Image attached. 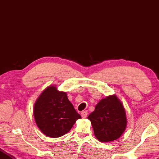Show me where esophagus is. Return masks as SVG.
Returning a JSON list of instances; mask_svg holds the SVG:
<instances>
[{
	"instance_id": "obj_1",
	"label": "esophagus",
	"mask_w": 159,
	"mask_h": 159,
	"mask_svg": "<svg viewBox=\"0 0 159 159\" xmlns=\"http://www.w3.org/2000/svg\"><path fill=\"white\" fill-rule=\"evenodd\" d=\"M87 115H88V112L86 111H84L81 112V116H82V118H86L87 116Z\"/></svg>"
}]
</instances>
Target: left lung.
<instances>
[{
	"instance_id": "left-lung-1",
	"label": "left lung",
	"mask_w": 159,
	"mask_h": 159,
	"mask_svg": "<svg viewBox=\"0 0 159 159\" xmlns=\"http://www.w3.org/2000/svg\"><path fill=\"white\" fill-rule=\"evenodd\" d=\"M94 134L102 142L115 141L121 137L127 124L125 109L116 95L102 99L89 115Z\"/></svg>"
}]
</instances>
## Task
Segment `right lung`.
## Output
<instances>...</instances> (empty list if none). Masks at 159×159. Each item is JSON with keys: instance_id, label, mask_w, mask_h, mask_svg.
I'll return each mask as SVG.
<instances>
[{"instance_id": "add662e5", "label": "right lung", "mask_w": 159, "mask_h": 159, "mask_svg": "<svg viewBox=\"0 0 159 159\" xmlns=\"http://www.w3.org/2000/svg\"><path fill=\"white\" fill-rule=\"evenodd\" d=\"M35 123L43 134L51 138L60 137L72 128L81 116L67 98L53 86L42 93L34 107Z\"/></svg>"}]
</instances>
